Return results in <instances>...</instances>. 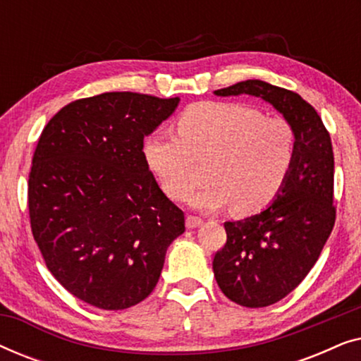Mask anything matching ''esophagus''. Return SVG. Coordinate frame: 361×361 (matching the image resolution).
Returning <instances> with one entry per match:
<instances>
[{
    "mask_svg": "<svg viewBox=\"0 0 361 361\" xmlns=\"http://www.w3.org/2000/svg\"><path fill=\"white\" fill-rule=\"evenodd\" d=\"M204 225V220L202 219H199V216H192V215H189L185 219V226L189 230H192V228H199V226H202Z\"/></svg>",
    "mask_w": 361,
    "mask_h": 361,
    "instance_id": "34e87169",
    "label": "esophagus"
}]
</instances>
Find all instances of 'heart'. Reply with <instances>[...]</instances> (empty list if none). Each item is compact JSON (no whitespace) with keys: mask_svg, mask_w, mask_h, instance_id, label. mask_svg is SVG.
I'll list each match as a JSON object with an SVG mask.
<instances>
[{"mask_svg":"<svg viewBox=\"0 0 361 361\" xmlns=\"http://www.w3.org/2000/svg\"><path fill=\"white\" fill-rule=\"evenodd\" d=\"M177 136L154 133L142 142L147 169L172 200L199 180L197 162H209L210 184L190 204L200 210L233 205L236 215L264 210L283 192L295 161L298 140L283 118H264L245 103L202 102L180 113Z\"/></svg>","mask_w":361,"mask_h":361,"instance_id":"heart-1","label":"heart"}]
</instances>
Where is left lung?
Instances as JSON below:
<instances>
[{
    "instance_id": "left-lung-1",
    "label": "left lung",
    "mask_w": 361,
    "mask_h": 361,
    "mask_svg": "<svg viewBox=\"0 0 361 361\" xmlns=\"http://www.w3.org/2000/svg\"><path fill=\"white\" fill-rule=\"evenodd\" d=\"M214 93L268 102L298 140L293 171L278 199L248 219L225 221L226 243L214 258L216 284L226 298L243 307H266L302 283L332 233V141L314 106L286 88L245 80Z\"/></svg>"
}]
</instances>
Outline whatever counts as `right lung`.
Wrapping results in <instances>:
<instances>
[{"mask_svg":"<svg viewBox=\"0 0 361 361\" xmlns=\"http://www.w3.org/2000/svg\"><path fill=\"white\" fill-rule=\"evenodd\" d=\"M180 98L108 92L63 106L32 157L34 240L54 278L83 302L123 310L156 288L184 212L159 189L142 141Z\"/></svg>","mask_w":361,"mask_h":361,"instance_id":"obj_1","label":"right lung"}]
</instances>
